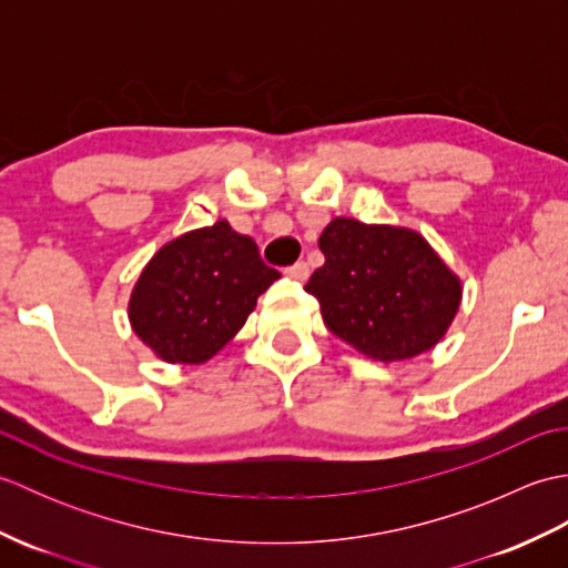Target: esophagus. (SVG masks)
Instances as JSON below:
<instances>
[{"mask_svg": "<svg viewBox=\"0 0 568 568\" xmlns=\"http://www.w3.org/2000/svg\"><path fill=\"white\" fill-rule=\"evenodd\" d=\"M285 275L293 277V281L303 283V281H307V277H310V265L305 261H297L295 265H291V268H285Z\"/></svg>", "mask_w": 568, "mask_h": 568, "instance_id": "esophagus-1", "label": "esophagus"}]
</instances>
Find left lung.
<instances>
[{
	"label": "left lung",
	"mask_w": 568,
	"mask_h": 568,
	"mask_svg": "<svg viewBox=\"0 0 568 568\" xmlns=\"http://www.w3.org/2000/svg\"><path fill=\"white\" fill-rule=\"evenodd\" d=\"M324 265L305 291L332 334L373 361L437 346L462 305V281L427 239L405 226L336 216L320 236Z\"/></svg>",
	"instance_id": "8db88e82"
}]
</instances>
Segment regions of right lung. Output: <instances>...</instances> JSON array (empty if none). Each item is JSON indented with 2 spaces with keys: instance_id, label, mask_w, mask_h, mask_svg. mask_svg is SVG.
I'll list each match as a JSON object with an SVG mask.
<instances>
[{
  "instance_id": "right-lung-1",
  "label": "right lung",
  "mask_w": 568,
  "mask_h": 568,
  "mask_svg": "<svg viewBox=\"0 0 568 568\" xmlns=\"http://www.w3.org/2000/svg\"><path fill=\"white\" fill-rule=\"evenodd\" d=\"M277 277L256 241L220 220L155 251L131 291V329L165 364H204L234 339Z\"/></svg>"
}]
</instances>
